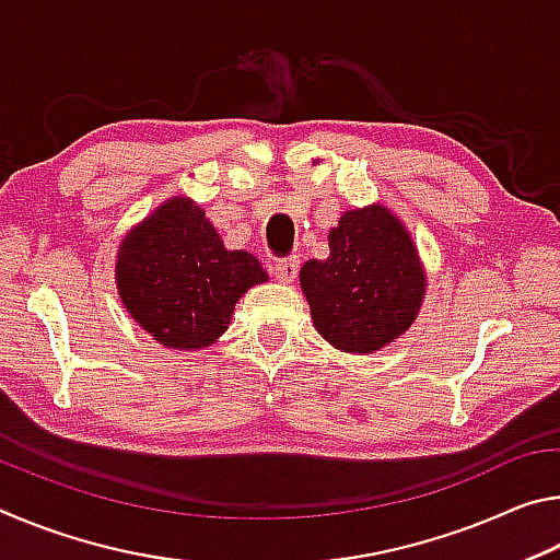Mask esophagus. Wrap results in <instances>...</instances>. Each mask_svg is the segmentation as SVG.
<instances>
[{
  "label": "esophagus",
  "mask_w": 560,
  "mask_h": 560,
  "mask_svg": "<svg viewBox=\"0 0 560 560\" xmlns=\"http://www.w3.org/2000/svg\"><path fill=\"white\" fill-rule=\"evenodd\" d=\"M273 277H277L281 283H291L293 279H296L299 273V259L296 257H287V259H279L277 264H273Z\"/></svg>",
  "instance_id": "1"
}]
</instances>
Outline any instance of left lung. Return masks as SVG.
I'll return each instance as SVG.
<instances>
[{
  "instance_id": "1",
  "label": "left lung",
  "mask_w": 560,
  "mask_h": 560,
  "mask_svg": "<svg viewBox=\"0 0 560 560\" xmlns=\"http://www.w3.org/2000/svg\"><path fill=\"white\" fill-rule=\"evenodd\" d=\"M328 259L301 267V291L320 336L368 355L405 336L428 296V271L400 217L373 202L340 214Z\"/></svg>"
}]
</instances>
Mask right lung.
<instances>
[{
	"label": "right lung",
	"instance_id": "right-lung-1",
	"mask_svg": "<svg viewBox=\"0 0 560 560\" xmlns=\"http://www.w3.org/2000/svg\"><path fill=\"white\" fill-rule=\"evenodd\" d=\"M269 281L259 259L226 249L185 195L130 226L116 254V287L130 318L170 350H202L232 324L236 301Z\"/></svg>",
	"mask_w": 560,
	"mask_h": 560
}]
</instances>
